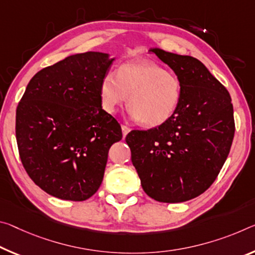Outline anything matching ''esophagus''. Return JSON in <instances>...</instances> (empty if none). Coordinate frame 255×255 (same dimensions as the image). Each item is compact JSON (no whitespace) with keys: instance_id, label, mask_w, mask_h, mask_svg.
Returning <instances> with one entry per match:
<instances>
[{"instance_id":"34e87169","label":"esophagus","mask_w":255,"mask_h":255,"mask_svg":"<svg viewBox=\"0 0 255 255\" xmlns=\"http://www.w3.org/2000/svg\"><path fill=\"white\" fill-rule=\"evenodd\" d=\"M121 129H123V135H124V137H126V135L128 134V132L131 130L130 128L127 127V126H125V125H121Z\"/></svg>"}]
</instances>
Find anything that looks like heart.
<instances>
[{
    "mask_svg": "<svg viewBox=\"0 0 255 255\" xmlns=\"http://www.w3.org/2000/svg\"><path fill=\"white\" fill-rule=\"evenodd\" d=\"M181 94L178 76L146 60L123 64L116 75L104 76L100 85L104 111L116 113L128 101L129 118L143 121L147 127H159L170 120L179 107Z\"/></svg>",
    "mask_w": 255,
    "mask_h": 255,
    "instance_id": "heart-1",
    "label": "heart"
}]
</instances>
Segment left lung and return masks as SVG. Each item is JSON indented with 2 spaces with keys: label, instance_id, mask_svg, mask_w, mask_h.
Segmentation results:
<instances>
[{
  "label": "left lung",
  "instance_id": "obj_1",
  "mask_svg": "<svg viewBox=\"0 0 255 255\" xmlns=\"http://www.w3.org/2000/svg\"><path fill=\"white\" fill-rule=\"evenodd\" d=\"M148 51L178 76L183 94L170 120L132 130L126 142L144 192L155 201L180 203L207 191L227 159L235 132L232 99L200 60Z\"/></svg>",
  "mask_w": 255,
  "mask_h": 255
}]
</instances>
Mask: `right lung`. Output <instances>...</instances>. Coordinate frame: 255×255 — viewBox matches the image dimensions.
<instances>
[{"label": "right lung", "mask_w": 255, "mask_h": 255, "mask_svg": "<svg viewBox=\"0 0 255 255\" xmlns=\"http://www.w3.org/2000/svg\"><path fill=\"white\" fill-rule=\"evenodd\" d=\"M115 60L93 51L67 56L38 71L18 104L20 159L31 180L52 196L85 201L102 184L109 149L123 138L100 99Z\"/></svg>", "instance_id": "1"}]
</instances>
